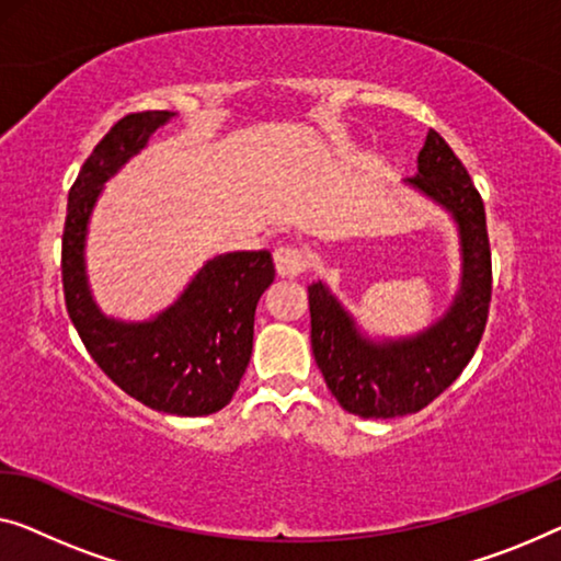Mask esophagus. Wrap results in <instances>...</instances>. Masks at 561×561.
Instances as JSON below:
<instances>
[{
  "mask_svg": "<svg viewBox=\"0 0 561 561\" xmlns=\"http://www.w3.org/2000/svg\"><path fill=\"white\" fill-rule=\"evenodd\" d=\"M274 266L282 277H299L307 270V254L299 247H277L274 249Z\"/></svg>",
  "mask_w": 561,
  "mask_h": 561,
  "instance_id": "34e87169",
  "label": "esophagus"
}]
</instances>
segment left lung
<instances>
[{"instance_id": "obj_1", "label": "left lung", "mask_w": 561, "mask_h": 561, "mask_svg": "<svg viewBox=\"0 0 561 561\" xmlns=\"http://www.w3.org/2000/svg\"><path fill=\"white\" fill-rule=\"evenodd\" d=\"M405 183L438 204L458 231L461 282L443 317L411 337L373 340L328 284L307 287L317 367L337 403L360 417L417 413L436 400L473 357L489 317L486 211L471 175L436 130H428L417 153V173Z\"/></svg>"}]
</instances>
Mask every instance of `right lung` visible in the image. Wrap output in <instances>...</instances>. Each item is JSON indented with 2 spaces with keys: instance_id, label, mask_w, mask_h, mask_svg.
<instances>
[{
  "instance_id": "1",
  "label": "right lung",
  "mask_w": 561,
  "mask_h": 561,
  "mask_svg": "<svg viewBox=\"0 0 561 561\" xmlns=\"http://www.w3.org/2000/svg\"><path fill=\"white\" fill-rule=\"evenodd\" d=\"M173 118L171 111L125 115L82 163L67 196L62 289L75 330L115 386L153 411L196 417L221 411L239 388L252 357L256 302L274 282L272 254L208 259L171 307L140 322L107 317L85 272L90 216L105 183Z\"/></svg>"
}]
</instances>
